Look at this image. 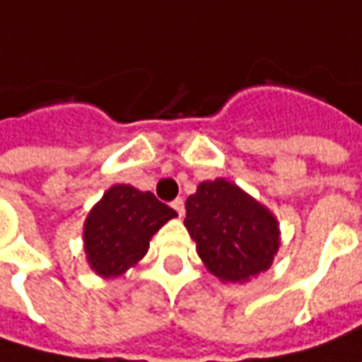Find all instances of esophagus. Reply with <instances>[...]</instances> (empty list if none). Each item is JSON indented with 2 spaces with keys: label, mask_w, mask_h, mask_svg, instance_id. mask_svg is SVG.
Wrapping results in <instances>:
<instances>
[{
  "label": "esophagus",
  "mask_w": 362,
  "mask_h": 362,
  "mask_svg": "<svg viewBox=\"0 0 362 362\" xmlns=\"http://www.w3.org/2000/svg\"><path fill=\"white\" fill-rule=\"evenodd\" d=\"M172 208L176 210V214H178L180 218L184 216V200H182V198H176V200L172 202Z\"/></svg>",
  "instance_id": "1"
}]
</instances>
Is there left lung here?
Instances as JSON below:
<instances>
[{"instance_id":"8db88e82","label":"left lung","mask_w":362,"mask_h":362,"mask_svg":"<svg viewBox=\"0 0 362 362\" xmlns=\"http://www.w3.org/2000/svg\"><path fill=\"white\" fill-rule=\"evenodd\" d=\"M184 226L208 272L222 282H248L267 272L281 248L279 220L226 178L198 184L186 200Z\"/></svg>"}]
</instances>
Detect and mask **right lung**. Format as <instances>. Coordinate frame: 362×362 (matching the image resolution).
Instances as JSON below:
<instances>
[{
  "instance_id": "obj_1",
  "label": "right lung",
  "mask_w": 362,
  "mask_h": 362,
  "mask_svg": "<svg viewBox=\"0 0 362 362\" xmlns=\"http://www.w3.org/2000/svg\"><path fill=\"white\" fill-rule=\"evenodd\" d=\"M176 216L152 192H142L130 184H114L83 222L88 264L102 279L122 276L146 256L152 236Z\"/></svg>"
}]
</instances>
